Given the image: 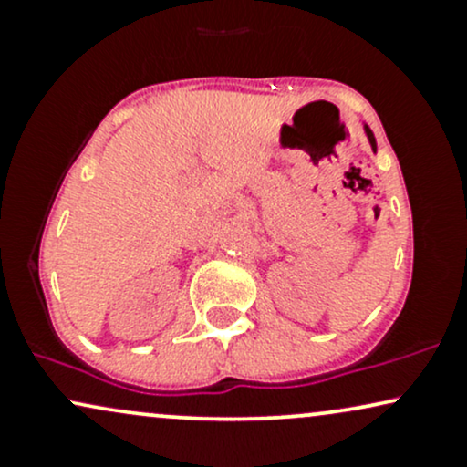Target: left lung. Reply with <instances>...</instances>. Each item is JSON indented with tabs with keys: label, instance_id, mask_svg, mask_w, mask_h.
Listing matches in <instances>:
<instances>
[{
	"label": "left lung",
	"instance_id": "left-lung-1",
	"mask_svg": "<svg viewBox=\"0 0 467 467\" xmlns=\"http://www.w3.org/2000/svg\"><path fill=\"white\" fill-rule=\"evenodd\" d=\"M364 133H367V138H368V144H371V149H373V151H378V144H375V136H373V131L368 130V125H364Z\"/></svg>",
	"mask_w": 467,
	"mask_h": 467
}]
</instances>
